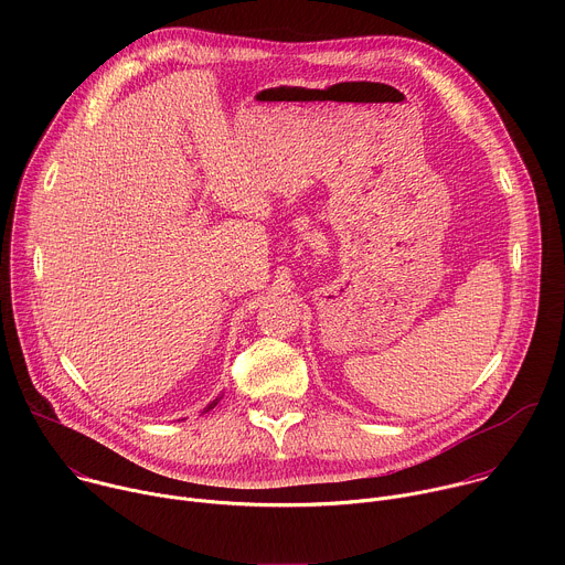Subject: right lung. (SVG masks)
Instances as JSON below:
<instances>
[{
	"instance_id": "add662e5",
	"label": "right lung",
	"mask_w": 565,
	"mask_h": 565,
	"mask_svg": "<svg viewBox=\"0 0 565 565\" xmlns=\"http://www.w3.org/2000/svg\"><path fill=\"white\" fill-rule=\"evenodd\" d=\"M218 399H221V397H216V399H212V402H210V405H207V407H205V409H203V414H207V412H210V409H214V407H216V402H218Z\"/></svg>"
}]
</instances>
